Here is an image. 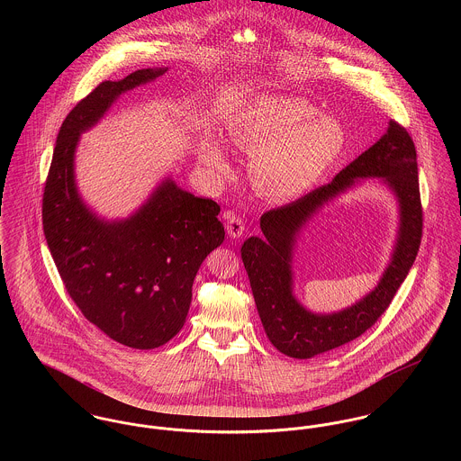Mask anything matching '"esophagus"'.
<instances>
[{"instance_id":"obj_1","label":"esophagus","mask_w":461,"mask_h":461,"mask_svg":"<svg viewBox=\"0 0 461 461\" xmlns=\"http://www.w3.org/2000/svg\"><path fill=\"white\" fill-rule=\"evenodd\" d=\"M225 229H227V234H229L230 238H241L243 232H245V221H243L241 216L230 214V216L227 218Z\"/></svg>"}]
</instances>
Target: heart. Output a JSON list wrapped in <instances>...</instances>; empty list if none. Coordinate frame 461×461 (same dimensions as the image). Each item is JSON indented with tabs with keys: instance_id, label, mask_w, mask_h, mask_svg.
<instances>
[{
	"instance_id": "heart-1",
	"label": "heart",
	"mask_w": 461,
	"mask_h": 461,
	"mask_svg": "<svg viewBox=\"0 0 461 461\" xmlns=\"http://www.w3.org/2000/svg\"><path fill=\"white\" fill-rule=\"evenodd\" d=\"M230 140L252 152L250 176L256 188L275 200L302 197L329 172L340 156L346 134L329 115L302 97L267 95L258 99L229 128ZM202 165L223 177L229 163L218 141L207 140Z\"/></svg>"
}]
</instances>
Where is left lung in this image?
<instances>
[{
    "mask_svg": "<svg viewBox=\"0 0 461 461\" xmlns=\"http://www.w3.org/2000/svg\"><path fill=\"white\" fill-rule=\"evenodd\" d=\"M417 152L408 131L391 121L387 132L333 181L287 205L261 216L263 238L252 236L241 247L254 300L269 342L293 358H311L335 349L371 329L389 309L395 291L417 258L422 238V205ZM380 176L400 203V230L393 259L379 285L348 310L331 315L307 312L292 294V249L297 232L331 197L358 178Z\"/></svg>",
    "mask_w": 461,
    "mask_h": 461,
    "instance_id": "8db88e82",
    "label": "left lung"
}]
</instances>
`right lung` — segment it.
<instances>
[{
    "instance_id": "right-lung-1",
    "label": "right lung",
    "mask_w": 461,
    "mask_h": 461,
    "mask_svg": "<svg viewBox=\"0 0 461 461\" xmlns=\"http://www.w3.org/2000/svg\"><path fill=\"white\" fill-rule=\"evenodd\" d=\"M165 70L103 81L68 112L42 198L44 236L68 296L90 323L134 349L163 346L183 329L198 267L225 238L220 205L165 179L130 218L106 221L77 194L74 152L121 94Z\"/></svg>"
}]
</instances>
